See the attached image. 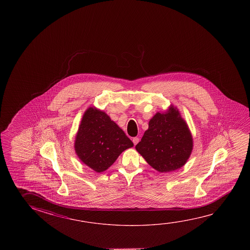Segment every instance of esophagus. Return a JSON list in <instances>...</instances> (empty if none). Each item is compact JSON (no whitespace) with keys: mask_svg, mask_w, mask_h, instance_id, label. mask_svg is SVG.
<instances>
[{"mask_svg":"<svg viewBox=\"0 0 250 250\" xmlns=\"http://www.w3.org/2000/svg\"><path fill=\"white\" fill-rule=\"evenodd\" d=\"M139 138H137V137H135V138H133L132 139V142H133V144H134V146H136L137 144L139 143Z\"/></svg>","mask_w":250,"mask_h":250,"instance_id":"34e87169","label":"esophagus"}]
</instances>
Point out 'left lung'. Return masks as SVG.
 Here are the masks:
<instances>
[{"label": "left lung", "instance_id": "8db88e82", "mask_svg": "<svg viewBox=\"0 0 250 250\" xmlns=\"http://www.w3.org/2000/svg\"><path fill=\"white\" fill-rule=\"evenodd\" d=\"M192 133L177 107L171 104L149 121L136 150L158 172H173L182 167L191 155Z\"/></svg>", "mask_w": 250, "mask_h": 250}]
</instances>
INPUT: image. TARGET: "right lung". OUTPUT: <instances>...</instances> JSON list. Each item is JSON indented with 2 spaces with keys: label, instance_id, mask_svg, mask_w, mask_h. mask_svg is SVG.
<instances>
[{
  "label": "right lung",
  "instance_id": "add662e5",
  "mask_svg": "<svg viewBox=\"0 0 250 250\" xmlns=\"http://www.w3.org/2000/svg\"><path fill=\"white\" fill-rule=\"evenodd\" d=\"M133 146L123 130L104 112L90 106L83 115L75 138L78 159L97 172L107 170L122 152Z\"/></svg>",
  "mask_w": 250,
  "mask_h": 250
}]
</instances>
